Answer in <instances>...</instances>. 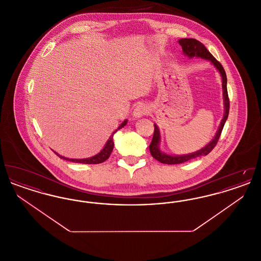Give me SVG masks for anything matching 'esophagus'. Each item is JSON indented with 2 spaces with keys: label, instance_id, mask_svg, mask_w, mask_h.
<instances>
[{
  "label": "esophagus",
  "instance_id": "34e87169",
  "mask_svg": "<svg viewBox=\"0 0 261 261\" xmlns=\"http://www.w3.org/2000/svg\"><path fill=\"white\" fill-rule=\"evenodd\" d=\"M149 113V108L147 105L145 103H138L136 106V108L134 109V112H133V115L136 117V118H140L144 115H147Z\"/></svg>",
  "mask_w": 261,
  "mask_h": 261
}]
</instances>
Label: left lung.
Returning a JSON list of instances; mask_svg holds the SVG:
<instances>
[{
  "instance_id": "8db88e82",
  "label": "left lung",
  "mask_w": 261,
  "mask_h": 261,
  "mask_svg": "<svg viewBox=\"0 0 261 261\" xmlns=\"http://www.w3.org/2000/svg\"><path fill=\"white\" fill-rule=\"evenodd\" d=\"M179 44L182 47L183 53L188 56L189 58H193V57H199L201 59H205L211 61L214 66L219 70L220 74L222 76V88H223V98H224V107H225V112H224L223 119L221 121V124L219 126V129L216 133L215 137L212 139L211 143L208 145H206L204 148L199 149L198 151L194 152V153H190L186 155H178V156H173V155H169V154H165L162 152L159 149V144H160V131L158 126L154 124V131H153V137L151 140V143L149 145V151L150 154L152 155L153 159H155L156 161H159L164 164H178V163H183V162H188L190 160L199 158L202 155H207L211 152L212 149H214V147L216 146L219 137L221 135V132L223 130L224 124L228 118V114H229V109H230V100L228 97V91H227V76L226 72L224 70L223 66L221 65V63L218 62L211 53L207 50L204 45L202 43H200L198 40L193 39V38H184V39H180L179 40Z\"/></svg>"
}]
</instances>
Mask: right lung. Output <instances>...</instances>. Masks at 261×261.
I'll list each match as a JSON object with an SVG mask.
<instances>
[{"mask_svg": "<svg viewBox=\"0 0 261 261\" xmlns=\"http://www.w3.org/2000/svg\"><path fill=\"white\" fill-rule=\"evenodd\" d=\"M127 123V120H125L124 122H122L121 125L113 132V134H112V136L110 137V139H109V141L107 142V144H106V146H105V148L101 149L100 151H99L98 154H96L95 156H92V158H89V159H84V160H73V159H66V158H64V156H62V155H60L59 153H57V152H55L58 156H60L61 159H63V160H66V161H69V162H76V163H84V164H99V163H101V162H106L109 158H110V155H111V153H112V149H113V135H114V133L116 132V131H118L119 129H121L122 127H124L125 125Z\"/></svg>", "mask_w": 261, "mask_h": 261, "instance_id": "1", "label": "right lung"}]
</instances>
